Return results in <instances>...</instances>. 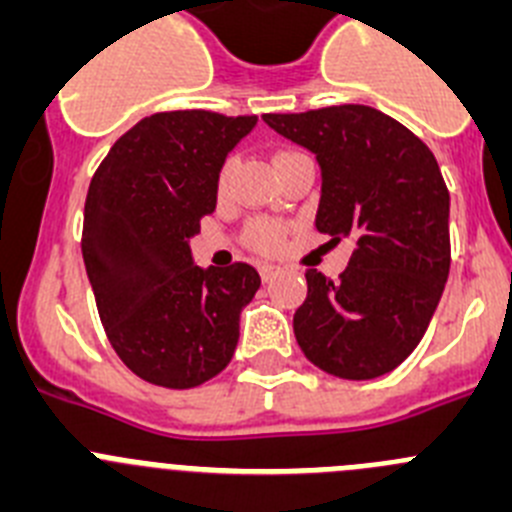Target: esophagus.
<instances>
[{
	"mask_svg": "<svg viewBox=\"0 0 512 512\" xmlns=\"http://www.w3.org/2000/svg\"><path fill=\"white\" fill-rule=\"evenodd\" d=\"M260 275H262V280H265V283H270V280L278 278V275H280V267H275V265H262V267H260Z\"/></svg>",
	"mask_w": 512,
	"mask_h": 512,
	"instance_id": "esophagus-1",
	"label": "esophagus"
}]
</instances>
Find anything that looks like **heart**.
Returning a JSON list of instances; mask_svg holds the SVG:
<instances>
[{
  "label": "heart",
  "instance_id": "obj_1",
  "mask_svg": "<svg viewBox=\"0 0 512 512\" xmlns=\"http://www.w3.org/2000/svg\"><path fill=\"white\" fill-rule=\"evenodd\" d=\"M285 155H293V153H280L278 158H275V163H278L280 158H285ZM229 178H232V163H224L222 173H219V181H216V186H219V193L227 191ZM250 245L255 247V250H260V252L280 250V247L285 245V227H283V224H275V222L252 224V227H250Z\"/></svg>",
  "mask_w": 512,
  "mask_h": 512
}]
</instances>
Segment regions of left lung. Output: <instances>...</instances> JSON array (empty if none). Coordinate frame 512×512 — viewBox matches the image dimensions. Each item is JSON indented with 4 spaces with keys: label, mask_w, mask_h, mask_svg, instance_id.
<instances>
[{
    "label": "left lung",
    "mask_w": 512,
    "mask_h": 512,
    "mask_svg": "<svg viewBox=\"0 0 512 512\" xmlns=\"http://www.w3.org/2000/svg\"><path fill=\"white\" fill-rule=\"evenodd\" d=\"M262 119L319 160L316 229L331 242L354 239L339 280L306 270L298 347L344 380L393 372L426 334L449 278V191L434 153L362 104Z\"/></svg>",
    "instance_id": "1"
}]
</instances>
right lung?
Listing matches in <instances>:
<instances>
[{
    "label": "right lung",
    "instance_id": "add662e5",
    "mask_svg": "<svg viewBox=\"0 0 512 512\" xmlns=\"http://www.w3.org/2000/svg\"><path fill=\"white\" fill-rule=\"evenodd\" d=\"M257 117L181 109L124 132L91 178L86 273L114 352L160 388L204 385L232 362L239 313L260 273L247 262L193 265L188 239L216 209V181Z\"/></svg>",
    "mask_w": 512,
    "mask_h": 512
}]
</instances>
